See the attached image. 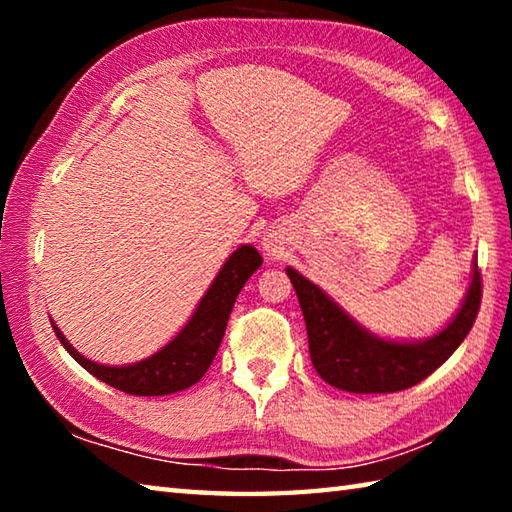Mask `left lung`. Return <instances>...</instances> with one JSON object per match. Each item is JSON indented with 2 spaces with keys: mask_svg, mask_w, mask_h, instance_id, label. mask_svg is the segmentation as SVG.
<instances>
[{
  "mask_svg": "<svg viewBox=\"0 0 512 512\" xmlns=\"http://www.w3.org/2000/svg\"><path fill=\"white\" fill-rule=\"evenodd\" d=\"M307 325L309 357L329 386L348 393H395L420 384L443 366L474 325L481 305L479 266L452 320L427 339L395 341L372 334L357 323L339 302L287 266Z\"/></svg>",
  "mask_w": 512,
  "mask_h": 512,
  "instance_id": "1",
  "label": "left lung"
}]
</instances>
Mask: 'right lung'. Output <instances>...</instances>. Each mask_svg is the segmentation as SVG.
Returning <instances> with one entry per match:
<instances>
[{"instance_id": "1", "label": "right lung", "mask_w": 512, "mask_h": 512, "mask_svg": "<svg viewBox=\"0 0 512 512\" xmlns=\"http://www.w3.org/2000/svg\"><path fill=\"white\" fill-rule=\"evenodd\" d=\"M259 266H262V255L257 253L255 246L241 244L235 253L225 259L221 271L216 273L205 296L198 300L194 314L187 320L185 327L164 348L153 352L151 357L126 363V366H108V363L83 357L65 339V334L56 327L54 320H51V325H54V332L58 341L63 343V348L90 375L101 379L103 384L140 397L171 395L194 386L205 375L207 368L212 366L239 291L244 289L248 277Z\"/></svg>"}]
</instances>
